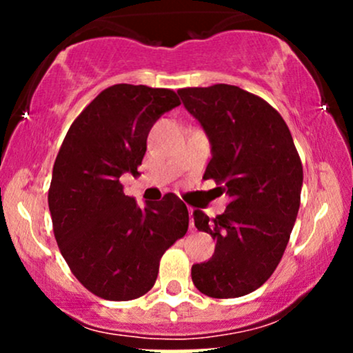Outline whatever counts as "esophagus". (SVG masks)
<instances>
[{"label": "esophagus", "mask_w": 353, "mask_h": 353, "mask_svg": "<svg viewBox=\"0 0 353 353\" xmlns=\"http://www.w3.org/2000/svg\"><path fill=\"white\" fill-rule=\"evenodd\" d=\"M189 210V217H190V224H189V228H190V230L194 229V221H192V209H188Z\"/></svg>", "instance_id": "obj_1"}]
</instances>
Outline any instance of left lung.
<instances>
[{
    "label": "left lung",
    "mask_w": 353,
    "mask_h": 353,
    "mask_svg": "<svg viewBox=\"0 0 353 353\" xmlns=\"http://www.w3.org/2000/svg\"><path fill=\"white\" fill-rule=\"evenodd\" d=\"M177 92L212 144L204 179L230 197L214 219L194 210V224L212 236L216 250L192 265V282L209 297H242L274 274L289 244L301 205L302 161L277 109L252 92L230 84Z\"/></svg>",
    "instance_id": "1"
}]
</instances>
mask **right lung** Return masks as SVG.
<instances>
[{"label": "right lung", "instance_id": "add662e5", "mask_svg": "<svg viewBox=\"0 0 353 353\" xmlns=\"http://www.w3.org/2000/svg\"><path fill=\"white\" fill-rule=\"evenodd\" d=\"M179 104L172 89L109 86L72 121L56 156L48 192L56 242L74 277L101 299L149 292L161 257L188 232L179 197L169 192L141 209L119 182L139 174L152 124Z\"/></svg>", "mask_w": 353, "mask_h": 353}]
</instances>
